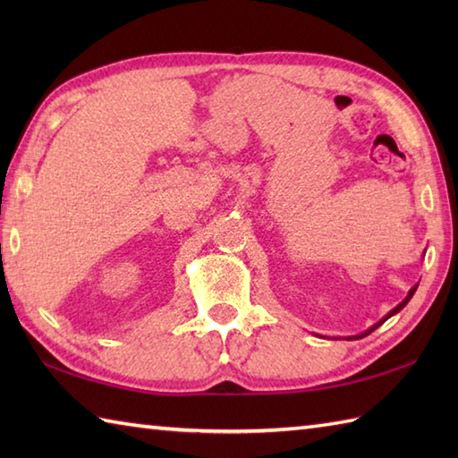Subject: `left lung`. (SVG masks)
Masks as SVG:
<instances>
[{
  "label": "left lung",
  "mask_w": 458,
  "mask_h": 458,
  "mask_svg": "<svg viewBox=\"0 0 458 458\" xmlns=\"http://www.w3.org/2000/svg\"><path fill=\"white\" fill-rule=\"evenodd\" d=\"M415 289H417V285H415V287H411V289H410V293H407V297H405V299L402 301V303H400V305H397V307H394V309L390 310V313H387V315H386V317H384L382 320H377V323H376L374 327H369L368 330H364V333H362V335H358V336H354V338H364V336H368V335H369V333H372V330H376V328H377L379 325H384L387 318H390V317H394L395 313H400V310H402V309H403V307H405L407 303H410V299L413 297V293H415ZM348 338H350V336H348Z\"/></svg>",
  "instance_id": "left-lung-1"
}]
</instances>
